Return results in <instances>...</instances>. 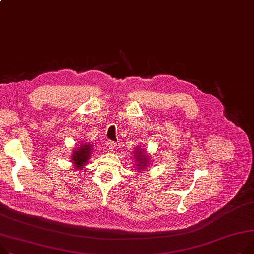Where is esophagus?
Returning <instances> with one entry per match:
<instances>
[{
  "instance_id": "esophagus-1",
  "label": "esophagus",
  "mask_w": 254,
  "mask_h": 254,
  "mask_svg": "<svg viewBox=\"0 0 254 254\" xmlns=\"http://www.w3.org/2000/svg\"><path fill=\"white\" fill-rule=\"evenodd\" d=\"M108 148L110 151H114V149L116 148V143L113 141H109L108 142Z\"/></svg>"
}]
</instances>
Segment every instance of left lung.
<instances>
[{"mask_svg": "<svg viewBox=\"0 0 254 254\" xmlns=\"http://www.w3.org/2000/svg\"><path fill=\"white\" fill-rule=\"evenodd\" d=\"M134 153V158L137 160V164H136V168L140 170V172L143 170V168H146L149 164V156L146 155V151H144V149H140V148H136V151L133 152Z\"/></svg>", "mask_w": 254, "mask_h": 254, "instance_id": "obj_1", "label": "left lung"}]
</instances>
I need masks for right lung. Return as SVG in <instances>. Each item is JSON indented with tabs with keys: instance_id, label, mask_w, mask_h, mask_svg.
Returning a JSON list of instances; mask_svg holds the SVG:
<instances>
[{
	"instance_id": "1",
	"label": "right lung",
	"mask_w": 254,
	"mask_h": 254,
	"mask_svg": "<svg viewBox=\"0 0 254 254\" xmlns=\"http://www.w3.org/2000/svg\"><path fill=\"white\" fill-rule=\"evenodd\" d=\"M93 150V146L89 143L82 144L76 150L73 151V154L71 156V161L74 164L76 170H81V168L87 164L88 160L91 158V154Z\"/></svg>"
}]
</instances>
